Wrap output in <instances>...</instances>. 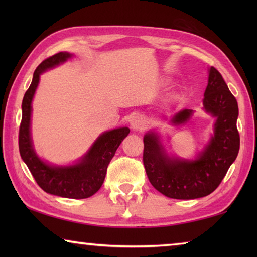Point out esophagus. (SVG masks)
I'll use <instances>...</instances> for the list:
<instances>
[{
  "label": "esophagus",
  "instance_id": "34e87169",
  "mask_svg": "<svg viewBox=\"0 0 257 257\" xmlns=\"http://www.w3.org/2000/svg\"><path fill=\"white\" fill-rule=\"evenodd\" d=\"M130 124H132V128L135 130H143L144 129V119L139 115H135L134 118L130 120Z\"/></svg>",
  "mask_w": 257,
  "mask_h": 257
}]
</instances>
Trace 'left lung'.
Wrapping results in <instances>:
<instances>
[{
  "label": "left lung",
  "instance_id": "1",
  "mask_svg": "<svg viewBox=\"0 0 257 257\" xmlns=\"http://www.w3.org/2000/svg\"><path fill=\"white\" fill-rule=\"evenodd\" d=\"M204 110L215 118L214 135L195 160L169 156L159 135L144 136L143 162L154 188L164 196L176 199H195L214 191L236 160L240 137L237 129L238 104L221 73L208 69V84L203 98ZM193 111L182 110L173 116V124H182Z\"/></svg>",
  "mask_w": 257,
  "mask_h": 257
}]
</instances>
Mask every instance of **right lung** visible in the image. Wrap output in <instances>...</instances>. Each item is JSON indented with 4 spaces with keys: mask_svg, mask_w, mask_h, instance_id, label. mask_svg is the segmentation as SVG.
Listing matches in <instances>:
<instances>
[{
    "mask_svg": "<svg viewBox=\"0 0 257 257\" xmlns=\"http://www.w3.org/2000/svg\"><path fill=\"white\" fill-rule=\"evenodd\" d=\"M72 54L60 52L45 59L34 72L33 81L23 99V118L19 128V152L21 159L27 164L37 185L46 193L55 196L81 199L93 196L101 188L105 179L107 165L110 163L121 142L128 136L130 129L116 128L102 134L79 162L66 167L51 165L38 158L33 147L30 136L32 101L40 76L47 69L66 62Z\"/></svg>",
    "mask_w": 257,
    "mask_h": 257,
    "instance_id": "obj_1",
    "label": "right lung"
}]
</instances>
